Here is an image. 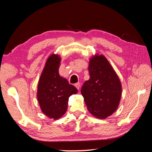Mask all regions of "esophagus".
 Segmentation results:
<instances>
[{
  "label": "esophagus",
  "instance_id": "obj_1",
  "mask_svg": "<svg viewBox=\"0 0 152 152\" xmlns=\"http://www.w3.org/2000/svg\"><path fill=\"white\" fill-rule=\"evenodd\" d=\"M75 87H76V88H77V89H79L80 87V84L79 83V82H78V83H76V84H75Z\"/></svg>",
  "mask_w": 152,
  "mask_h": 152
}]
</instances>
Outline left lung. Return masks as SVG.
I'll return each instance as SVG.
<instances>
[{"label": "left lung", "instance_id": "1", "mask_svg": "<svg viewBox=\"0 0 152 152\" xmlns=\"http://www.w3.org/2000/svg\"><path fill=\"white\" fill-rule=\"evenodd\" d=\"M90 78L81 89L87 109L99 118H105L115 112L120 102L122 87L112 66L103 55L90 59Z\"/></svg>", "mask_w": 152, "mask_h": 152}]
</instances>
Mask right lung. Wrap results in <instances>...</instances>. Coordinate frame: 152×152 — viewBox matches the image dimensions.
Wrapping results in <instances>:
<instances>
[{
  "instance_id": "1",
  "label": "right lung",
  "mask_w": 152,
  "mask_h": 152,
  "mask_svg": "<svg viewBox=\"0 0 152 152\" xmlns=\"http://www.w3.org/2000/svg\"><path fill=\"white\" fill-rule=\"evenodd\" d=\"M60 57L52 54L45 63L38 84L37 99L42 112L56 120L66 111L69 97L78 91L66 79L59 76Z\"/></svg>"
}]
</instances>
